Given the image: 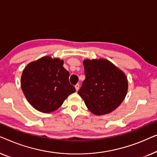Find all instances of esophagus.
Returning <instances> with one entry per match:
<instances>
[{
    "instance_id": "obj_1",
    "label": "esophagus",
    "mask_w": 157,
    "mask_h": 157,
    "mask_svg": "<svg viewBox=\"0 0 157 157\" xmlns=\"http://www.w3.org/2000/svg\"><path fill=\"white\" fill-rule=\"evenodd\" d=\"M79 87H80V86H79L78 83H77L76 85H75V89H76V91H78Z\"/></svg>"
}]
</instances>
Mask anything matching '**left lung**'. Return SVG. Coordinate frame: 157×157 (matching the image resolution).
Returning a JSON list of instances; mask_svg holds the SVG:
<instances>
[{
  "mask_svg": "<svg viewBox=\"0 0 157 157\" xmlns=\"http://www.w3.org/2000/svg\"><path fill=\"white\" fill-rule=\"evenodd\" d=\"M86 76L78 95L94 114H107L123 101L128 91L124 73L106 59L83 61Z\"/></svg>",
  "mask_w": 157,
  "mask_h": 157,
  "instance_id": "left-lung-1",
  "label": "left lung"
}]
</instances>
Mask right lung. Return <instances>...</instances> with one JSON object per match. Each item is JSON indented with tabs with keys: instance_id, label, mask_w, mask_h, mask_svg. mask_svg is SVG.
<instances>
[{
	"instance_id": "1",
	"label": "right lung",
	"mask_w": 157,
	"mask_h": 157,
	"mask_svg": "<svg viewBox=\"0 0 157 157\" xmlns=\"http://www.w3.org/2000/svg\"><path fill=\"white\" fill-rule=\"evenodd\" d=\"M63 61L44 56L26 66L21 76L23 92L33 108L44 113L56 110L76 91L70 84Z\"/></svg>"
}]
</instances>
